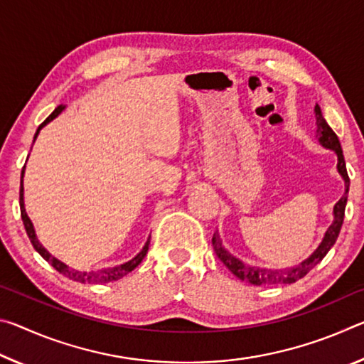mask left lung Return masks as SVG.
<instances>
[{"label":"left lung","instance_id":"obj_1","mask_svg":"<svg viewBox=\"0 0 364 364\" xmlns=\"http://www.w3.org/2000/svg\"><path fill=\"white\" fill-rule=\"evenodd\" d=\"M315 117H316V138L319 141V144L326 149H331L336 152L337 156V171L338 175L342 176V180L345 183V193L343 196L338 199L337 204L334 205V210H332V220L331 226L326 230L323 241L319 242L318 247L313 250L311 255H308L304 262H300L299 264L291 268H282V269H271V268H260V267H252V264H247L239 260V258L234 257L232 254L226 250L223 245V241H221L218 231L213 234L212 237V245L215 249V254L218 255L221 262L226 264V268L231 271V273L239 278L241 281L250 282L254 286H263V284H292V282L299 281L304 278V276L308 273V271L313 269L316 264L323 260L326 254L331 250L332 245L336 244L338 232H341V228L343 223V215H345V205H347V194H348V188H350V178L347 175V167H345V159H343V152L341 143H338L337 134L332 132V128L328 125V122L324 120L321 107L315 106Z\"/></svg>","mask_w":364,"mask_h":364}]
</instances>
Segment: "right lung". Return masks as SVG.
I'll return each instance as SVG.
<instances>
[{
    "instance_id": "add662e5",
    "label": "right lung",
    "mask_w": 364,
    "mask_h": 364,
    "mask_svg": "<svg viewBox=\"0 0 364 364\" xmlns=\"http://www.w3.org/2000/svg\"><path fill=\"white\" fill-rule=\"evenodd\" d=\"M65 109L64 104H60L56 109H54V112L48 117V119L41 123L38 127V130H36L35 136H33V143L35 139L38 138V133L40 130L45 125H48L49 122L56 119V117L63 112ZM23 173H26V167L22 168V175H21V194H19V200H21V217L23 221V226H26V231H27V236L30 239V242L35 247V250L38 252V254L45 258L48 263H51L54 268H56L60 274H64L65 278H69L72 281H77V282H82V284H104V282H110V281H119L123 276L130 273L134 268L138 267V264L143 262V258L146 257L147 250H149V242H151V236L147 237V241L144 244V247L141 249L139 254L136 257H133L132 260H128L122 264H117V267L112 268H102V269H97V271H82V269H75V268H70L69 264H65L64 262H60L59 258H56L54 255L49 254V250H46L43 247V244L38 241V237H36V232H35V228L32 220L28 218V215L26 212V204H23Z\"/></svg>"
}]
</instances>
